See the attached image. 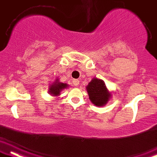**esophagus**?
<instances>
[{
  "instance_id": "esophagus-1",
  "label": "esophagus",
  "mask_w": 157,
  "mask_h": 157,
  "mask_svg": "<svg viewBox=\"0 0 157 157\" xmlns=\"http://www.w3.org/2000/svg\"><path fill=\"white\" fill-rule=\"evenodd\" d=\"M79 82H80V81L78 79H73V84L74 86H78Z\"/></svg>"
}]
</instances>
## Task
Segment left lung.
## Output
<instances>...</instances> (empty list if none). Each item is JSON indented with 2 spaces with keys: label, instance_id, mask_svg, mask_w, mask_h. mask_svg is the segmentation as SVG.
Masks as SVG:
<instances>
[{
  "label": "left lung",
  "instance_id": "obj_1",
  "mask_svg": "<svg viewBox=\"0 0 157 157\" xmlns=\"http://www.w3.org/2000/svg\"><path fill=\"white\" fill-rule=\"evenodd\" d=\"M86 90L90 100L95 106L105 105L112 97V93L102 79L93 78L86 86Z\"/></svg>",
  "mask_w": 157,
  "mask_h": 157
}]
</instances>
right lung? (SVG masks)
Listing matches in <instances>:
<instances>
[{"mask_svg": "<svg viewBox=\"0 0 157 157\" xmlns=\"http://www.w3.org/2000/svg\"><path fill=\"white\" fill-rule=\"evenodd\" d=\"M69 86L68 84H64L59 82V78H56L55 81L49 86V94L53 97H58L60 95V92L64 89H67Z\"/></svg>", "mask_w": 157, "mask_h": 157, "instance_id": "add662e5", "label": "right lung"}]
</instances>
